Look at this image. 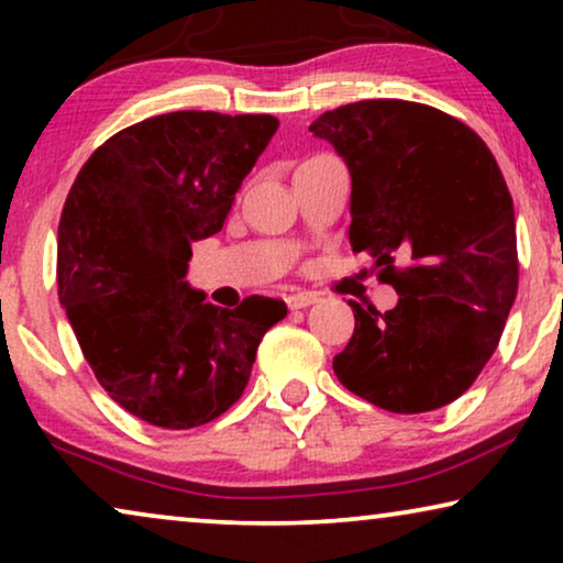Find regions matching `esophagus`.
<instances>
[{"label": "esophagus", "mask_w": 563, "mask_h": 563, "mask_svg": "<svg viewBox=\"0 0 563 563\" xmlns=\"http://www.w3.org/2000/svg\"><path fill=\"white\" fill-rule=\"evenodd\" d=\"M314 302H318V295H312V291H295V295L287 297L289 310H305V307H310Z\"/></svg>", "instance_id": "34e87169"}]
</instances>
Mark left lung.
Masks as SVG:
<instances>
[{"instance_id":"8db88e82","label":"left lung","mask_w":563,"mask_h":563,"mask_svg":"<svg viewBox=\"0 0 563 563\" xmlns=\"http://www.w3.org/2000/svg\"><path fill=\"white\" fill-rule=\"evenodd\" d=\"M310 133L349 166L353 251L368 253L399 295L384 314L351 302L356 328L333 358L335 376L382 410H438L479 376L518 295L503 172L472 128L405 99L343 104Z\"/></svg>"}]
</instances>
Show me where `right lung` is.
<instances>
[{
  "instance_id": "obj_1",
  "label": "right lung",
  "mask_w": 563,
  "mask_h": 563,
  "mask_svg": "<svg viewBox=\"0 0 563 563\" xmlns=\"http://www.w3.org/2000/svg\"><path fill=\"white\" fill-rule=\"evenodd\" d=\"M276 128L274 114H156L99 145L68 191L58 299L97 382L151 426L220 418L287 314L258 295L225 310L187 282L191 243L220 233Z\"/></svg>"
}]
</instances>
